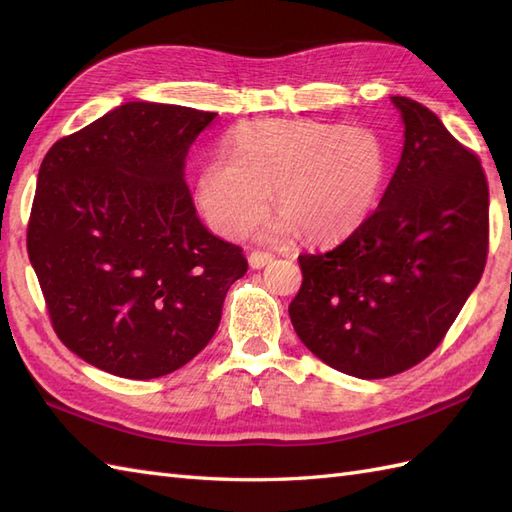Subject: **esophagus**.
Instances as JSON below:
<instances>
[{"instance_id":"obj_1","label":"esophagus","mask_w":512,"mask_h":512,"mask_svg":"<svg viewBox=\"0 0 512 512\" xmlns=\"http://www.w3.org/2000/svg\"><path fill=\"white\" fill-rule=\"evenodd\" d=\"M247 260H250V267L252 269H262V267H267L269 262H273V254L262 252V250H254Z\"/></svg>"}]
</instances>
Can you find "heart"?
<instances>
[{"instance_id":"b5f03b06","label":"heart","mask_w":512,"mask_h":512,"mask_svg":"<svg viewBox=\"0 0 512 512\" xmlns=\"http://www.w3.org/2000/svg\"><path fill=\"white\" fill-rule=\"evenodd\" d=\"M384 173L386 153L371 130L262 119L237 130L232 156L203 168L196 196L207 222L237 237L267 211L273 190L282 213L273 237L299 232L307 243H333L363 224Z\"/></svg>"}]
</instances>
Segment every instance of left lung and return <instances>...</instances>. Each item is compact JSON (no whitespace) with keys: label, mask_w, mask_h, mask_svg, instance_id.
<instances>
[{"label":"left lung","mask_w":512,"mask_h":512,"mask_svg":"<svg viewBox=\"0 0 512 512\" xmlns=\"http://www.w3.org/2000/svg\"><path fill=\"white\" fill-rule=\"evenodd\" d=\"M391 100L406 141L378 209L333 250L299 256L303 282L288 305L301 342L363 380L401 374L440 346L489 252L478 156L427 106Z\"/></svg>","instance_id":"1"}]
</instances>
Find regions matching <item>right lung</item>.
<instances>
[{"instance_id":"obj_1","label":"right lung","mask_w":512,"mask_h":512,"mask_svg":"<svg viewBox=\"0 0 512 512\" xmlns=\"http://www.w3.org/2000/svg\"><path fill=\"white\" fill-rule=\"evenodd\" d=\"M218 113L128 102L46 153L27 254L61 344L113 376L151 380L203 350L243 250L200 224L185 156Z\"/></svg>"}]
</instances>
